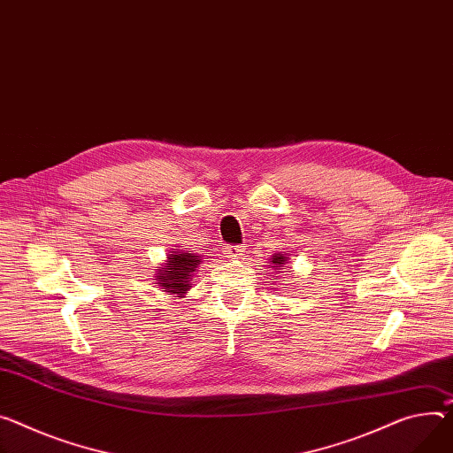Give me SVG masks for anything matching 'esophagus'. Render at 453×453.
<instances>
[{
    "label": "esophagus",
    "mask_w": 453,
    "mask_h": 453,
    "mask_svg": "<svg viewBox=\"0 0 453 453\" xmlns=\"http://www.w3.org/2000/svg\"><path fill=\"white\" fill-rule=\"evenodd\" d=\"M226 257L228 259H237V257H242V256H245V249H242V247H228L226 250Z\"/></svg>",
    "instance_id": "1"
}]
</instances>
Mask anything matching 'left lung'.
<instances>
[{"label": "left lung", "mask_w": 453, "mask_h": 453, "mask_svg": "<svg viewBox=\"0 0 453 453\" xmlns=\"http://www.w3.org/2000/svg\"><path fill=\"white\" fill-rule=\"evenodd\" d=\"M288 261H290V257H288L287 254H281V252L272 254L270 259H268V268H272V270L277 272V273H281V272H283V266L288 265ZM277 273H275V277H280V280H281V275H277Z\"/></svg>", "instance_id": "obj_1"}]
</instances>
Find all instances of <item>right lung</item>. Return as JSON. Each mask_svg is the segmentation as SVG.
I'll list each match as a JSON object with an SVG mask.
<instances>
[{
  "label": "right lung",
  "instance_id": "obj_1",
  "mask_svg": "<svg viewBox=\"0 0 453 453\" xmlns=\"http://www.w3.org/2000/svg\"><path fill=\"white\" fill-rule=\"evenodd\" d=\"M203 263V256L197 252L173 249L166 261L156 268V283L157 288L173 297H185L190 290V281Z\"/></svg>",
  "mask_w": 453,
  "mask_h": 453
}]
</instances>
